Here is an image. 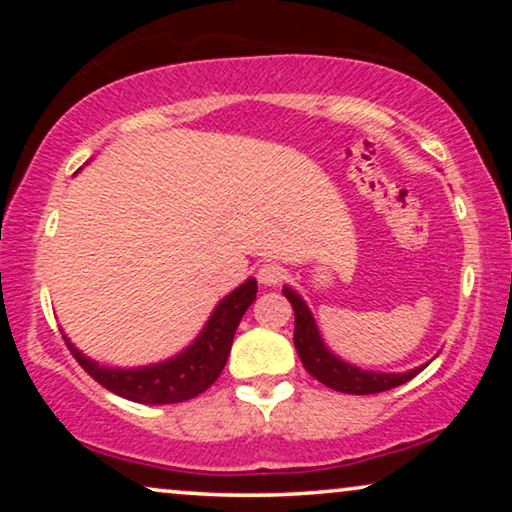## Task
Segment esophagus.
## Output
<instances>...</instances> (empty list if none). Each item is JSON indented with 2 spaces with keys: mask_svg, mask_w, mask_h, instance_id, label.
Returning a JSON list of instances; mask_svg holds the SVG:
<instances>
[{
  "mask_svg": "<svg viewBox=\"0 0 512 512\" xmlns=\"http://www.w3.org/2000/svg\"><path fill=\"white\" fill-rule=\"evenodd\" d=\"M258 282L265 286H277L284 279V268L279 263H263L256 272Z\"/></svg>",
  "mask_w": 512,
  "mask_h": 512,
  "instance_id": "esophagus-1",
  "label": "esophagus"
}]
</instances>
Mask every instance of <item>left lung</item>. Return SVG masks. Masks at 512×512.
I'll return each mask as SVG.
<instances>
[{
  "mask_svg": "<svg viewBox=\"0 0 512 512\" xmlns=\"http://www.w3.org/2000/svg\"><path fill=\"white\" fill-rule=\"evenodd\" d=\"M282 293L289 298L293 305V314H296V328H293V345L303 361V366L312 377H317L321 384L331 387L342 394H380V391L401 387L408 380H412L417 373H422L424 366H417L405 373H377V370H363L354 363L342 361L338 354H333L326 347L324 338H321L317 321H314L310 307L298 291L291 286H284Z\"/></svg>",
  "mask_w": 512,
  "mask_h": 512,
  "instance_id": "8db88e82",
  "label": "left lung"
}]
</instances>
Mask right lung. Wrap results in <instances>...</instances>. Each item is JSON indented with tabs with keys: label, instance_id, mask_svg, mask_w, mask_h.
<instances>
[{
	"label": "right lung",
	"instance_id": "add662e5",
	"mask_svg": "<svg viewBox=\"0 0 512 512\" xmlns=\"http://www.w3.org/2000/svg\"><path fill=\"white\" fill-rule=\"evenodd\" d=\"M256 291V279L249 277L247 282L219 300V305L209 314L207 324L202 326L198 338L191 345L170 359L149 363V366H104V363L90 359L79 347L72 345V340L65 333H62V338H65L74 359L81 363V368L104 389L114 391L116 396L144 405L181 403L207 391L219 380L228 361L230 347H233L237 326H240L249 305L256 300Z\"/></svg>",
	"mask_w": 512,
	"mask_h": 512
}]
</instances>
